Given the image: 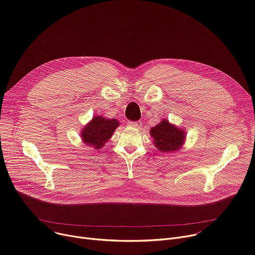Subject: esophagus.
<instances>
[{
	"label": "esophagus",
	"mask_w": 255,
	"mask_h": 255,
	"mask_svg": "<svg viewBox=\"0 0 255 255\" xmlns=\"http://www.w3.org/2000/svg\"><path fill=\"white\" fill-rule=\"evenodd\" d=\"M128 125H129L130 127L140 128V127H141V125H142V122H140V121H130V122L128 123Z\"/></svg>",
	"instance_id": "obj_1"
}]
</instances>
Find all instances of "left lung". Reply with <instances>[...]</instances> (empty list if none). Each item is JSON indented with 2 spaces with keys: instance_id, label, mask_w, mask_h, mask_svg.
Here are the masks:
<instances>
[{
  "instance_id": "left-lung-1",
  "label": "left lung",
  "mask_w": 255,
  "mask_h": 255,
  "mask_svg": "<svg viewBox=\"0 0 255 255\" xmlns=\"http://www.w3.org/2000/svg\"><path fill=\"white\" fill-rule=\"evenodd\" d=\"M154 146L162 152H174L181 147L185 142L186 132L170 124L166 119H162L155 127L150 129Z\"/></svg>"
}]
</instances>
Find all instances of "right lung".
Segmentation results:
<instances>
[{"label":"right lung","instance_id":"right-lung-1","mask_svg":"<svg viewBox=\"0 0 255 255\" xmlns=\"http://www.w3.org/2000/svg\"><path fill=\"white\" fill-rule=\"evenodd\" d=\"M118 126L119 121L117 119H106L102 116H95L92 121L85 126L81 136L87 145L98 150L112 137Z\"/></svg>","mask_w":255,"mask_h":255}]
</instances>
